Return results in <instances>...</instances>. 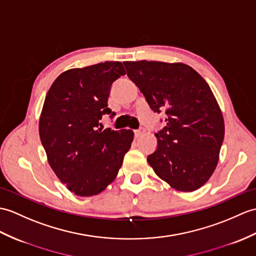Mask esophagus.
<instances>
[{
  "label": "esophagus",
  "mask_w": 256,
  "mask_h": 256,
  "mask_svg": "<svg viewBox=\"0 0 256 256\" xmlns=\"http://www.w3.org/2000/svg\"><path fill=\"white\" fill-rule=\"evenodd\" d=\"M145 132H146V130H145L144 128H140L138 130H134L135 138H140V135H142V134H144Z\"/></svg>",
  "instance_id": "esophagus-1"
}]
</instances>
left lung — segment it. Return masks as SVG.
Segmentation results:
<instances>
[{
	"label": "left lung",
	"mask_w": 256,
	"mask_h": 256,
	"mask_svg": "<svg viewBox=\"0 0 256 256\" xmlns=\"http://www.w3.org/2000/svg\"><path fill=\"white\" fill-rule=\"evenodd\" d=\"M123 64L150 109L167 114L166 126L155 134L158 145L148 164L178 191L200 188L216 169L224 136L222 114L210 87L183 63Z\"/></svg>",
	"instance_id": "1"
}]
</instances>
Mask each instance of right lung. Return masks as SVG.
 I'll return each mask as SVG.
<instances>
[{
    "instance_id": "right-lung-1",
    "label": "right lung",
    "mask_w": 256,
    "mask_h": 256,
    "mask_svg": "<svg viewBox=\"0 0 256 256\" xmlns=\"http://www.w3.org/2000/svg\"><path fill=\"white\" fill-rule=\"evenodd\" d=\"M121 62L65 70L48 92L39 135L48 162L60 181L78 196L99 194L116 179L128 152L130 130L99 128L112 84L126 75Z\"/></svg>"
}]
</instances>
